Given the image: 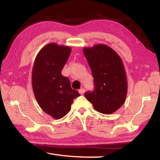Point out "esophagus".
<instances>
[{
	"instance_id": "34e87169",
	"label": "esophagus",
	"mask_w": 160,
	"mask_h": 160,
	"mask_svg": "<svg viewBox=\"0 0 160 160\" xmlns=\"http://www.w3.org/2000/svg\"><path fill=\"white\" fill-rule=\"evenodd\" d=\"M79 93L80 94H83L84 93H85V89L84 88H81L79 90Z\"/></svg>"
}]
</instances>
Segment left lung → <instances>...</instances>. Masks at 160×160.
I'll use <instances>...</instances> for the list:
<instances>
[{"label":"left lung","instance_id":"8db88e82","mask_svg":"<svg viewBox=\"0 0 160 160\" xmlns=\"http://www.w3.org/2000/svg\"><path fill=\"white\" fill-rule=\"evenodd\" d=\"M83 53L95 86L85 97L97 112L111 114L122 106L126 98L128 85L123 61L114 50L102 44L84 47Z\"/></svg>","mask_w":160,"mask_h":160}]
</instances>
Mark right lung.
I'll list each match as a JSON object with an SVG mask.
<instances>
[{"instance_id":"obj_1","label":"right lung","mask_w":160,"mask_h":160,"mask_svg":"<svg viewBox=\"0 0 160 160\" xmlns=\"http://www.w3.org/2000/svg\"><path fill=\"white\" fill-rule=\"evenodd\" d=\"M70 52V47L50 43L38 53L32 69V85L37 102L55 119L66 116L74 99L80 96L71 88L68 78L61 74Z\"/></svg>"}]
</instances>
